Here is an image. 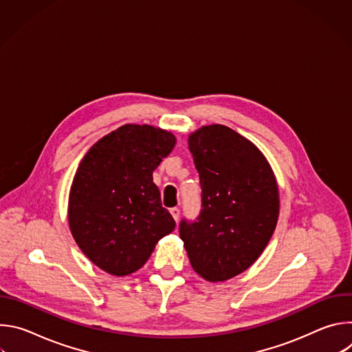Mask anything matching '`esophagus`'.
I'll list each match as a JSON object with an SVG mask.
<instances>
[{
  "label": "esophagus",
  "instance_id": "1",
  "mask_svg": "<svg viewBox=\"0 0 352 352\" xmlns=\"http://www.w3.org/2000/svg\"><path fill=\"white\" fill-rule=\"evenodd\" d=\"M170 213H171L173 219H174L175 221H178V219H179V209H177V208H173V209L170 210Z\"/></svg>",
  "mask_w": 352,
  "mask_h": 352
}]
</instances>
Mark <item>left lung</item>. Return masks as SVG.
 <instances>
[{
  "label": "left lung",
  "mask_w": 352,
  "mask_h": 352,
  "mask_svg": "<svg viewBox=\"0 0 352 352\" xmlns=\"http://www.w3.org/2000/svg\"><path fill=\"white\" fill-rule=\"evenodd\" d=\"M188 147L204 209L197 221H181L179 235L193 270L208 281H226L258 261L276 230V175L258 146L226 125L196 129Z\"/></svg>",
  "instance_id": "8db88e82"
}]
</instances>
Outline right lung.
Listing matches in <instances>:
<instances>
[{"mask_svg":"<svg viewBox=\"0 0 352 352\" xmlns=\"http://www.w3.org/2000/svg\"><path fill=\"white\" fill-rule=\"evenodd\" d=\"M174 146L175 136L166 129L125 124L82 159L69 189V230L86 258L106 273L139 270L174 231L153 182V171Z\"/></svg>","mask_w":352,"mask_h":352,"instance_id":"right-lung-1","label":"right lung"}]
</instances>
